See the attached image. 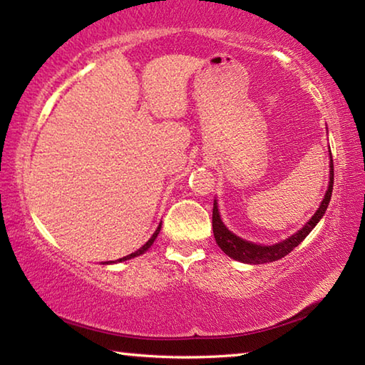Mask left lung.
I'll list each match as a JSON object with an SVG mask.
<instances>
[{
    "mask_svg": "<svg viewBox=\"0 0 365 365\" xmlns=\"http://www.w3.org/2000/svg\"><path fill=\"white\" fill-rule=\"evenodd\" d=\"M330 183H329V190H327L325 197L322 201V205L319 206L317 212L312 215V219L307 222V224L301 228L298 233H294L293 237H289L288 240L282 243H277L274 246H261V245H255L250 242H245L237 235H233L232 232H228V228L222 224L220 215H219V209H217V202L214 201V207H212V230H214V238L217 245L220 246V250L225 252V255L230 256L235 261L240 262H246V264H264V262H274L279 261L283 256H287L292 252L296 246H298L302 240H304L309 233L312 232V228L319 224V220L322 219V215L325 214L327 207H329L330 197H331V191H333V159L330 160Z\"/></svg>",
    "mask_w": 365,
    "mask_h": 365,
    "instance_id": "1",
    "label": "left lung"
}]
</instances>
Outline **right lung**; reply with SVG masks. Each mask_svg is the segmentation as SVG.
Here are the masks:
<instances>
[{"mask_svg":"<svg viewBox=\"0 0 365 365\" xmlns=\"http://www.w3.org/2000/svg\"><path fill=\"white\" fill-rule=\"evenodd\" d=\"M159 232H160V225L158 227V230L153 233V237H151L150 240H148V242H146L143 246H141V248H140L138 251H135V252H132V255H128V256H125V257H120V259H119V262H122V261H127V259H132V257H135V256L143 255V252H145L148 248H150V246L154 243V240H156V237L159 235Z\"/></svg>","mask_w":365,"mask_h":365,"instance_id":"add662e5","label":"right lung"}]
</instances>
